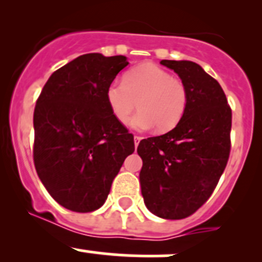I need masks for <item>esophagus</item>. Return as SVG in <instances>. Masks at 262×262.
I'll use <instances>...</instances> for the list:
<instances>
[{
    "mask_svg": "<svg viewBox=\"0 0 262 262\" xmlns=\"http://www.w3.org/2000/svg\"><path fill=\"white\" fill-rule=\"evenodd\" d=\"M141 141H142V137H139V136H134V146L138 147L139 142H141Z\"/></svg>",
    "mask_w": 262,
    "mask_h": 262,
    "instance_id": "obj_1",
    "label": "esophagus"
}]
</instances>
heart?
I'll use <instances>...</instances> for the list:
<instances>
[{"label":"heart","mask_w":262,"mask_h":262,"mask_svg":"<svg viewBox=\"0 0 262 262\" xmlns=\"http://www.w3.org/2000/svg\"><path fill=\"white\" fill-rule=\"evenodd\" d=\"M110 110L125 123L138 102L139 113L130 120L136 130L167 132L181 120L187 106V89L179 78L153 63H143L124 75L123 82H113L106 90Z\"/></svg>","instance_id":"1"}]
</instances>
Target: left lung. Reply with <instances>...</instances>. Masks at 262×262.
Instances as JSON below:
<instances>
[{"label":"left lung","mask_w":262,"mask_h":262,"mask_svg":"<svg viewBox=\"0 0 262 262\" xmlns=\"http://www.w3.org/2000/svg\"><path fill=\"white\" fill-rule=\"evenodd\" d=\"M187 89V106L168 133L139 142L147 209L163 219L196 212L215 189L231 150L232 112L218 81L191 60H161Z\"/></svg>","instance_id":"8db88e82"}]
</instances>
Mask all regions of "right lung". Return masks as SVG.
Wrapping results in <instances>:
<instances>
[{
  "instance_id": "obj_1",
  "label": "right lung",
  "mask_w": 262,
  "mask_h": 262,
  "mask_svg": "<svg viewBox=\"0 0 262 262\" xmlns=\"http://www.w3.org/2000/svg\"><path fill=\"white\" fill-rule=\"evenodd\" d=\"M126 57L89 53L55 71L34 110V165L50 196L66 209L89 213L106 200L133 134L115 118L106 90Z\"/></svg>"
}]
</instances>
